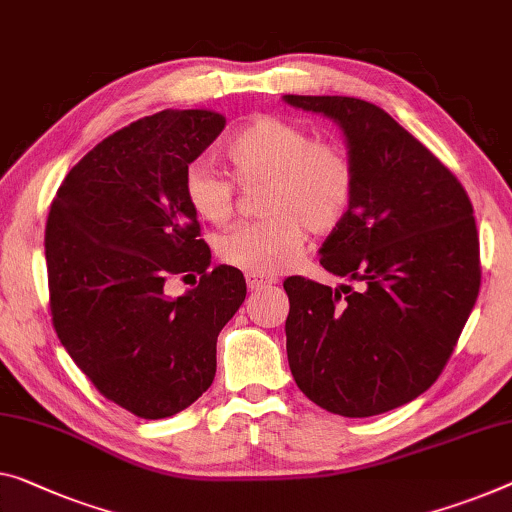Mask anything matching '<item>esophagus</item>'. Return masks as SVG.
I'll return each mask as SVG.
<instances>
[{
	"label": "esophagus",
	"instance_id": "obj_1",
	"mask_svg": "<svg viewBox=\"0 0 512 512\" xmlns=\"http://www.w3.org/2000/svg\"><path fill=\"white\" fill-rule=\"evenodd\" d=\"M246 282H248V289L250 292H259V289H264V287H271L273 282V278H264V276H255V273H248L246 276Z\"/></svg>",
	"mask_w": 512,
	"mask_h": 512
}]
</instances>
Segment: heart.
I'll return each mask as SVG.
<instances>
[{"label": "heart", "instance_id": "heart-1", "mask_svg": "<svg viewBox=\"0 0 512 512\" xmlns=\"http://www.w3.org/2000/svg\"><path fill=\"white\" fill-rule=\"evenodd\" d=\"M227 158L243 186L266 183V220L246 223L218 239V257L255 276H273L303 253L305 230L333 232L354 202L352 160L338 142L294 121L259 117L227 142ZM186 200L197 216L223 225L234 211V183L216 167L195 160L183 174Z\"/></svg>", "mask_w": 512, "mask_h": 512}]
</instances>
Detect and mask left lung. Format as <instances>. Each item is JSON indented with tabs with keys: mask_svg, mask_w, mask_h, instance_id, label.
Wrapping results in <instances>:
<instances>
[{
	"mask_svg": "<svg viewBox=\"0 0 512 512\" xmlns=\"http://www.w3.org/2000/svg\"><path fill=\"white\" fill-rule=\"evenodd\" d=\"M282 101L338 124L356 177L352 209L319 262L358 287L282 282L289 370L331 414H384L437 381L471 315L480 287L474 207L455 174L377 105Z\"/></svg>",
	"mask_w": 512,
	"mask_h": 512,
	"instance_id": "left-lung-1",
	"label": "left lung"
}]
</instances>
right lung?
Listing matches in <instances>:
<instances>
[{"instance_id":"right-lung-1","label":"right lung","mask_w":512,"mask_h":512,"mask_svg":"<svg viewBox=\"0 0 512 512\" xmlns=\"http://www.w3.org/2000/svg\"><path fill=\"white\" fill-rule=\"evenodd\" d=\"M213 110H163L121 128L66 174L45 225L52 324L98 391L156 421L216 377V340L246 299L234 266H211L186 167L216 140ZM200 272L172 300L164 282ZM188 278V276H186Z\"/></svg>"}]
</instances>
